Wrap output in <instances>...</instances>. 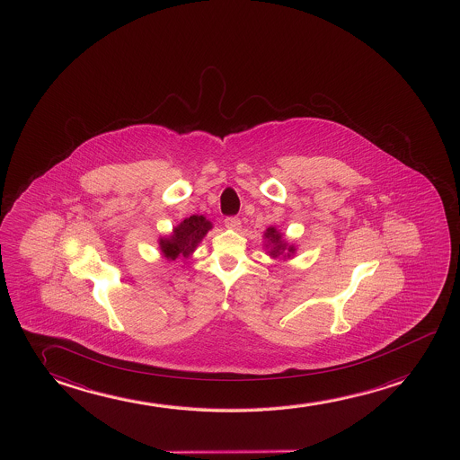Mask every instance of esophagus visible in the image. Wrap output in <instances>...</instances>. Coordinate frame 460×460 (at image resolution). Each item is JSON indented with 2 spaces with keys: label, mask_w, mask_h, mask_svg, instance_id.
<instances>
[{
  "label": "esophagus",
  "mask_w": 460,
  "mask_h": 460,
  "mask_svg": "<svg viewBox=\"0 0 460 460\" xmlns=\"http://www.w3.org/2000/svg\"><path fill=\"white\" fill-rule=\"evenodd\" d=\"M224 224H226V226H228V228L238 230L241 226V219L238 216H228V217H226V220H224Z\"/></svg>",
  "instance_id": "34e87169"
}]
</instances>
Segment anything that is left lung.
<instances>
[{
	"mask_svg": "<svg viewBox=\"0 0 460 460\" xmlns=\"http://www.w3.org/2000/svg\"><path fill=\"white\" fill-rule=\"evenodd\" d=\"M265 236L272 243L271 252H270L271 257H278V255H280V253L284 252L285 249H287L284 241L280 238V234H279V232H276V228H268ZM293 251H295L293 247H288V252L293 253Z\"/></svg>",
	"mask_w": 460,
	"mask_h": 460,
	"instance_id": "obj_1",
	"label": "left lung"
}]
</instances>
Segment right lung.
Here are the masks:
<instances>
[{
  "label": "right lung",
  "instance_id": "1",
  "mask_svg": "<svg viewBox=\"0 0 460 460\" xmlns=\"http://www.w3.org/2000/svg\"><path fill=\"white\" fill-rule=\"evenodd\" d=\"M211 228V222L203 216H190L189 219L182 220L180 226L173 230L170 238L161 240V251L164 257L175 260L178 257H188L194 251L201 238Z\"/></svg>",
  "mask_w": 460,
  "mask_h": 460
}]
</instances>
